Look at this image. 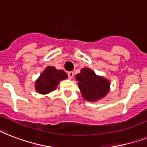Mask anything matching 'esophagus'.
I'll use <instances>...</instances> for the list:
<instances>
[{
  "label": "esophagus",
  "mask_w": 147,
  "mask_h": 147,
  "mask_svg": "<svg viewBox=\"0 0 147 147\" xmlns=\"http://www.w3.org/2000/svg\"><path fill=\"white\" fill-rule=\"evenodd\" d=\"M68 76H69V78L70 79H71L74 76L73 71H69V72H68Z\"/></svg>",
  "instance_id": "1"
}]
</instances>
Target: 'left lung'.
<instances>
[{
    "instance_id": "8db88e82",
    "label": "left lung",
    "mask_w": 147,
    "mask_h": 147,
    "mask_svg": "<svg viewBox=\"0 0 147 147\" xmlns=\"http://www.w3.org/2000/svg\"><path fill=\"white\" fill-rule=\"evenodd\" d=\"M76 80L83 98L92 102L106 96L110 85L108 80L97 76L88 68H84L77 74Z\"/></svg>"
}]
</instances>
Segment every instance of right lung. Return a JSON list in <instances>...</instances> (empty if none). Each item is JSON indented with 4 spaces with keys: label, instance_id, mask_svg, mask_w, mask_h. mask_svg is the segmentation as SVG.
Instances as JSON below:
<instances>
[{
    "label": "right lung",
    "instance_id": "add662e5",
    "mask_svg": "<svg viewBox=\"0 0 147 147\" xmlns=\"http://www.w3.org/2000/svg\"><path fill=\"white\" fill-rule=\"evenodd\" d=\"M67 77V74L63 70H57L53 66H48L35 82V89L41 94H48L57 88L60 81Z\"/></svg>",
    "mask_w": 147,
    "mask_h": 147
}]
</instances>
